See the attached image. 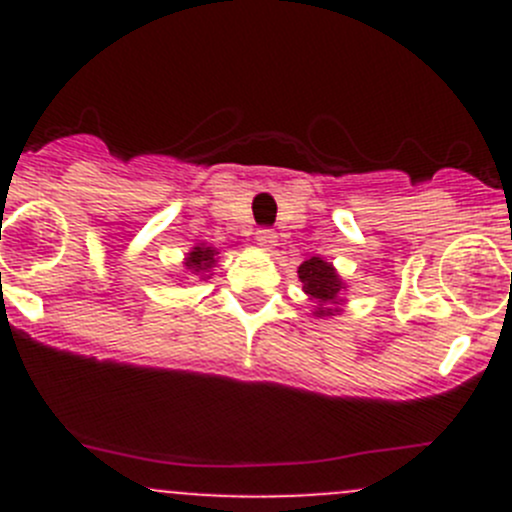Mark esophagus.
Masks as SVG:
<instances>
[{
  "label": "esophagus",
  "mask_w": 512,
  "mask_h": 512,
  "mask_svg": "<svg viewBox=\"0 0 512 512\" xmlns=\"http://www.w3.org/2000/svg\"><path fill=\"white\" fill-rule=\"evenodd\" d=\"M255 240L262 250H272V247L277 245V235L272 230H267V227H262V230L255 232Z\"/></svg>",
  "instance_id": "1"
}]
</instances>
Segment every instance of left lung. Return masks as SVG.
<instances>
[{"label":"left lung","mask_w":512,"mask_h":512,"mask_svg":"<svg viewBox=\"0 0 512 512\" xmlns=\"http://www.w3.org/2000/svg\"><path fill=\"white\" fill-rule=\"evenodd\" d=\"M297 275L304 292L317 302L314 317H332L334 312H339L337 304L342 302L344 282L332 267V262L322 260V257H309L299 265Z\"/></svg>","instance_id":"obj_1"}]
</instances>
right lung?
<instances>
[{
    "instance_id": "1",
    "label": "right lung",
    "mask_w": 512,
    "mask_h": 512,
    "mask_svg": "<svg viewBox=\"0 0 512 512\" xmlns=\"http://www.w3.org/2000/svg\"><path fill=\"white\" fill-rule=\"evenodd\" d=\"M215 257H218V250H215V247H193V250L188 252V257H185V270H190L193 275H205V272H208L210 267H215V262H218Z\"/></svg>"
}]
</instances>
